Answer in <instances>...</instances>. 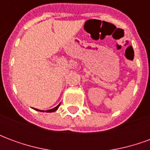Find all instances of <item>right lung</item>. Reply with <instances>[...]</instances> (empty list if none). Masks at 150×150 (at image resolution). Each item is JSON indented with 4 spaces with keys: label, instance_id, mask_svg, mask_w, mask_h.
<instances>
[{
    "label": "right lung",
    "instance_id": "right-lung-1",
    "mask_svg": "<svg viewBox=\"0 0 150 150\" xmlns=\"http://www.w3.org/2000/svg\"><path fill=\"white\" fill-rule=\"evenodd\" d=\"M59 105H60V104L57 106V107L55 108H52V109H50V110H46V112H54V111H56L58 108H59ZM35 110H37V111H40V112H44V111H42V110H38V109H35Z\"/></svg>",
    "mask_w": 150,
    "mask_h": 150
}]
</instances>
